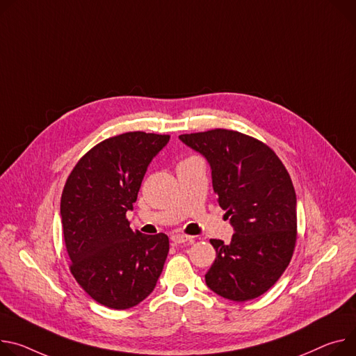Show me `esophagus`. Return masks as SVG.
I'll list each match as a JSON object with an SVG mask.
<instances>
[{"label": "esophagus", "instance_id": "1", "mask_svg": "<svg viewBox=\"0 0 356 356\" xmlns=\"http://www.w3.org/2000/svg\"><path fill=\"white\" fill-rule=\"evenodd\" d=\"M193 237H190V236H186V234H175V236H172L170 237V240H172V243L173 244H183V243H186V241H190Z\"/></svg>", "mask_w": 356, "mask_h": 356}]
</instances>
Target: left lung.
<instances>
[{
	"instance_id": "1",
	"label": "left lung",
	"mask_w": 356,
	"mask_h": 356,
	"mask_svg": "<svg viewBox=\"0 0 356 356\" xmlns=\"http://www.w3.org/2000/svg\"><path fill=\"white\" fill-rule=\"evenodd\" d=\"M179 139L209 161L217 202L234 229L230 244L210 240L217 257L207 286L237 302L263 296L288 267L297 241V196L285 166L267 145L236 131Z\"/></svg>"
}]
</instances>
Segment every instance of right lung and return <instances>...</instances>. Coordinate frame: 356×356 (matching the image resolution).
Instances as JSON below:
<instances>
[{
	"instance_id": "obj_1",
	"label": "right lung",
	"mask_w": 356,
	"mask_h": 356,
	"mask_svg": "<svg viewBox=\"0 0 356 356\" xmlns=\"http://www.w3.org/2000/svg\"><path fill=\"white\" fill-rule=\"evenodd\" d=\"M169 139L145 132L109 138L78 161L63 187L60 218L71 273L108 308L138 305L163 271L169 237L132 232L126 213L134 210L147 166Z\"/></svg>"
}]
</instances>
